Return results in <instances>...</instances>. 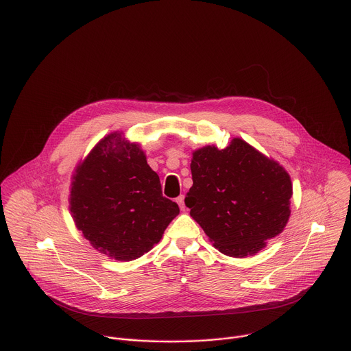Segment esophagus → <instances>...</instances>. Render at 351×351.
I'll return each instance as SVG.
<instances>
[{
	"mask_svg": "<svg viewBox=\"0 0 351 351\" xmlns=\"http://www.w3.org/2000/svg\"><path fill=\"white\" fill-rule=\"evenodd\" d=\"M176 202L178 203L180 208H181L182 211H185V208H186V207H185V203H184V196H182V195H181V196H178V197L176 199Z\"/></svg>",
	"mask_w": 351,
	"mask_h": 351,
	"instance_id": "1",
	"label": "esophagus"
}]
</instances>
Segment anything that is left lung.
Here are the masks:
<instances>
[{
    "label": "left lung",
    "mask_w": 351,
    "mask_h": 351,
    "mask_svg": "<svg viewBox=\"0 0 351 351\" xmlns=\"http://www.w3.org/2000/svg\"><path fill=\"white\" fill-rule=\"evenodd\" d=\"M193 185L185 206L222 254L255 255L285 228L292 182L288 173L241 138L192 154Z\"/></svg>",
    "instance_id": "8db88e82"
}]
</instances>
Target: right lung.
<instances>
[{
    "instance_id": "1",
    "label": "right lung",
    "mask_w": 351,
    "mask_h": 351,
    "mask_svg": "<svg viewBox=\"0 0 351 351\" xmlns=\"http://www.w3.org/2000/svg\"><path fill=\"white\" fill-rule=\"evenodd\" d=\"M70 210L84 237L117 261L148 252L180 213L178 204L162 195L144 151L121 133L104 137L77 167Z\"/></svg>"
}]
</instances>
